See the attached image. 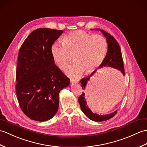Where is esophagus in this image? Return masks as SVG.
<instances>
[{"label": "esophagus", "instance_id": "esophagus-1", "mask_svg": "<svg viewBox=\"0 0 147 147\" xmlns=\"http://www.w3.org/2000/svg\"><path fill=\"white\" fill-rule=\"evenodd\" d=\"M71 83H77L79 82V80H75V79H71Z\"/></svg>", "mask_w": 147, "mask_h": 147}]
</instances>
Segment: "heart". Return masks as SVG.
Wrapping results in <instances>:
<instances>
[{"label":"heart","instance_id":"1","mask_svg":"<svg viewBox=\"0 0 147 147\" xmlns=\"http://www.w3.org/2000/svg\"><path fill=\"white\" fill-rule=\"evenodd\" d=\"M107 49L104 36L76 31L65 36L62 43H54L51 54L55 64L61 69L69 64L73 55L75 63L66 69V73L72 77H79L83 71L90 74L97 69L104 62Z\"/></svg>","mask_w":147,"mask_h":147}]
</instances>
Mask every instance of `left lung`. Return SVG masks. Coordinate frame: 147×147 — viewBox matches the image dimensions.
Returning <instances> with one entry per match:
<instances>
[{
  "label": "left lung",
  "instance_id": "1",
  "mask_svg": "<svg viewBox=\"0 0 147 147\" xmlns=\"http://www.w3.org/2000/svg\"><path fill=\"white\" fill-rule=\"evenodd\" d=\"M92 30L100 31L103 33V35H104L106 38L108 44L107 52V54H106L104 62H102V64L100 65L98 68H102L105 66L113 67L121 71V73L123 74V76H124V69L123 57H122L120 46L119 45L118 42L116 41V40H115L114 38V36H112L111 34L105 32L104 30H100L98 28H95ZM95 72L96 71H94L92 73L91 75L88 77L84 78L80 80V83L82 84L83 90L85 89L87 83H88V82H89V80L90 79V77L93 75V74H94ZM122 83H120V85L121 84H123ZM119 86H120L119 84L117 83V85H116L117 87L115 88H119L120 87ZM78 102L80 105V108L82 109L83 113L85 114L87 117L93 121L101 122L107 121L108 119H110L112 117H113L115 114L117 113V111L112 112V113L105 115H98L97 114L93 113V112H92V111L88 108V105H87L86 99L85 98V93H82V94L79 96Z\"/></svg>",
  "mask_w": 147,
  "mask_h": 147
}]
</instances>
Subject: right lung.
Masks as SVG:
<instances>
[{"label": "right lung", "mask_w": 147, "mask_h": 147, "mask_svg": "<svg viewBox=\"0 0 147 147\" xmlns=\"http://www.w3.org/2000/svg\"><path fill=\"white\" fill-rule=\"evenodd\" d=\"M62 30L38 28L22 44L18 56L16 92L21 109L31 119L52 118L59 105V94L70 80L53 59L52 45Z\"/></svg>", "instance_id": "1"}]
</instances>
